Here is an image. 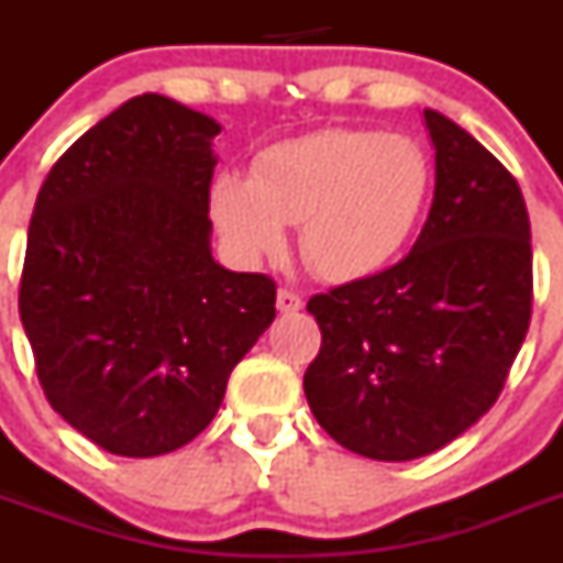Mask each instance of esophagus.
Segmentation results:
<instances>
[{
	"label": "esophagus",
	"instance_id": "1",
	"mask_svg": "<svg viewBox=\"0 0 563 563\" xmlns=\"http://www.w3.org/2000/svg\"><path fill=\"white\" fill-rule=\"evenodd\" d=\"M276 307L278 312H298L305 307V298L298 296L296 290H290V287H282L276 296Z\"/></svg>",
	"mask_w": 563,
	"mask_h": 563
}]
</instances>
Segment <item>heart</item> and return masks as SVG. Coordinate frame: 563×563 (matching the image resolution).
<instances>
[{
    "label": "heart",
    "instance_id": "b5f03b06",
    "mask_svg": "<svg viewBox=\"0 0 563 563\" xmlns=\"http://www.w3.org/2000/svg\"><path fill=\"white\" fill-rule=\"evenodd\" d=\"M431 166L400 134L324 129L276 143L253 161L251 177L220 174L211 213L236 256L262 258L298 225V251L330 282L386 267L415 233L429 200Z\"/></svg>",
    "mask_w": 563,
    "mask_h": 563
}]
</instances>
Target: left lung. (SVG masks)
Masks as SVG:
<instances>
[{"label":"left lung","instance_id":"8db88e82","mask_svg":"<svg viewBox=\"0 0 563 563\" xmlns=\"http://www.w3.org/2000/svg\"><path fill=\"white\" fill-rule=\"evenodd\" d=\"M429 220L397 265L318 292L321 350L305 395L343 449L406 462L449 445L496 402L533 312L530 217L516 177L445 114Z\"/></svg>","mask_w":563,"mask_h":563}]
</instances>
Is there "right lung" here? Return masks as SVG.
Segmentation results:
<instances>
[{
  "label": "right lung",
  "mask_w": 563,
  "mask_h": 563,
  "mask_svg": "<svg viewBox=\"0 0 563 563\" xmlns=\"http://www.w3.org/2000/svg\"><path fill=\"white\" fill-rule=\"evenodd\" d=\"M220 123L137 96L49 168L27 231L19 316L49 406L118 456L206 429L276 318V282L211 256Z\"/></svg>",
  "instance_id": "obj_1"
}]
</instances>
